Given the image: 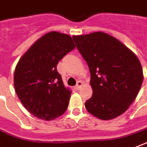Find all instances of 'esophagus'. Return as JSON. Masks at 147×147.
I'll list each match as a JSON object with an SVG mask.
<instances>
[{
	"label": "esophagus",
	"instance_id": "1",
	"mask_svg": "<svg viewBox=\"0 0 147 147\" xmlns=\"http://www.w3.org/2000/svg\"><path fill=\"white\" fill-rule=\"evenodd\" d=\"M82 85H83V83L81 82V81H78V82H77V85H76V89L78 90H80L81 89V87L82 86Z\"/></svg>",
	"mask_w": 147,
	"mask_h": 147
}]
</instances>
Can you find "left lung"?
<instances>
[{
	"mask_svg": "<svg viewBox=\"0 0 147 147\" xmlns=\"http://www.w3.org/2000/svg\"><path fill=\"white\" fill-rule=\"evenodd\" d=\"M73 39L90 71L93 94L85 103L87 111L101 120H111L125 113L143 81L138 57L103 32L74 35Z\"/></svg>",
	"mask_w": 147,
	"mask_h": 147,
	"instance_id": "8db88e82",
	"label": "left lung"
}]
</instances>
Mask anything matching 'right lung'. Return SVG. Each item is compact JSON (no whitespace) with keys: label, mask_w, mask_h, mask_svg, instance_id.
I'll list each match as a JSON object with an SVG mask.
<instances>
[{"label":"right lung","mask_w":147,"mask_h":147,"mask_svg":"<svg viewBox=\"0 0 147 147\" xmlns=\"http://www.w3.org/2000/svg\"><path fill=\"white\" fill-rule=\"evenodd\" d=\"M74 48L69 35L52 31L35 41L17 64L15 91L24 107L36 118L50 121L67 110L71 90L64 86L57 65Z\"/></svg>","instance_id":"right-lung-1"}]
</instances>
